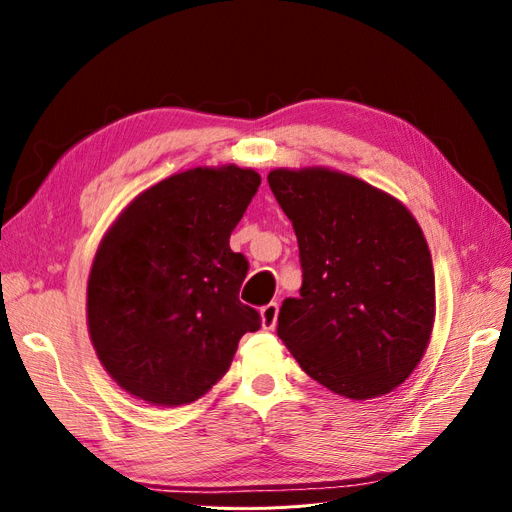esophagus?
Returning a JSON list of instances; mask_svg holds the SVG:
<instances>
[{
  "label": "esophagus",
  "mask_w": 512,
  "mask_h": 512,
  "mask_svg": "<svg viewBox=\"0 0 512 512\" xmlns=\"http://www.w3.org/2000/svg\"><path fill=\"white\" fill-rule=\"evenodd\" d=\"M278 303H268L261 307V324L265 330H272L276 326V320H278Z\"/></svg>",
  "instance_id": "34e87169"
}]
</instances>
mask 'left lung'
I'll return each mask as SVG.
<instances>
[{"instance_id":"1","label":"left lung","mask_w":512,"mask_h":512,"mask_svg":"<svg viewBox=\"0 0 512 512\" xmlns=\"http://www.w3.org/2000/svg\"><path fill=\"white\" fill-rule=\"evenodd\" d=\"M293 221L303 284L278 337L311 379L349 399L402 385L431 339L435 274L412 213L387 192L326 167L274 169Z\"/></svg>"}]
</instances>
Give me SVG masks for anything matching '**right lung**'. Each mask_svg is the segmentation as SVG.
<instances>
[{
    "mask_svg": "<svg viewBox=\"0 0 512 512\" xmlns=\"http://www.w3.org/2000/svg\"><path fill=\"white\" fill-rule=\"evenodd\" d=\"M261 184L253 169L196 167L138 194L104 234L87 326L113 381L152 406L203 397L259 311L238 293L249 261L230 234Z\"/></svg>",
    "mask_w": 512,
    "mask_h": 512,
    "instance_id": "1",
    "label": "right lung"
}]
</instances>
